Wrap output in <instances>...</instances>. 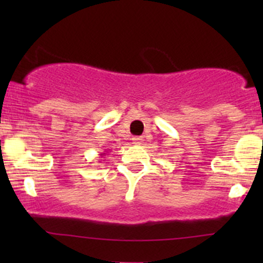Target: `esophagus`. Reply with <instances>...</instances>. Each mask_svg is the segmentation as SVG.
<instances>
[{"label":"esophagus","mask_w":263,"mask_h":263,"mask_svg":"<svg viewBox=\"0 0 263 263\" xmlns=\"http://www.w3.org/2000/svg\"><path fill=\"white\" fill-rule=\"evenodd\" d=\"M142 137H134L132 138V142H134V144H141L142 143Z\"/></svg>","instance_id":"esophagus-1"}]
</instances>
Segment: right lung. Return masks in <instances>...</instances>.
I'll return each mask as SVG.
<instances>
[{
	"label": "right lung",
	"instance_id": "right-lung-1",
	"mask_svg": "<svg viewBox=\"0 0 263 263\" xmlns=\"http://www.w3.org/2000/svg\"><path fill=\"white\" fill-rule=\"evenodd\" d=\"M105 156V153H101V157H104Z\"/></svg>",
	"mask_w": 263,
	"mask_h": 263
}]
</instances>
